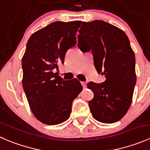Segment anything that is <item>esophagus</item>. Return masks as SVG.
<instances>
[{"mask_svg": "<svg viewBox=\"0 0 150 150\" xmlns=\"http://www.w3.org/2000/svg\"><path fill=\"white\" fill-rule=\"evenodd\" d=\"M81 84H82V86L83 88L86 87V82H81Z\"/></svg>", "mask_w": 150, "mask_h": 150, "instance_id": "obj_1", "label": "esophagus"}]
</instances>
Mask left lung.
I'll return each mask as SVG.
<instances>
[{"mask_svg":"<svg viewBox=\"0 0 150 150\" xmlns=\"http://www.w3.org/2000/svg\"><path fill=\"white\" fill-rule=\"evenodd\" d=\"M78 32V47L82 51L91 50L96 71L106 78L102 83L87 84L93 92L88 102L92 116L104 123L118 121L131 106L137 82L135 54L128 36L102 20L83 22Z\"/></svg>","mask_w":150,"mask_h":150,"instance_id":"8db88e82","label":"left lung"}]
</instances>
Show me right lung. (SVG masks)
<instances>
[{"mask_svg": "<svg viewBox=\"0 0 150 150\" xmlns=\"http://www.w3.org/2000/svg\"><path fill=\"white\" fill-rule=\"evenodd\" d=\"M81 25V21L53 22L33 33L27 43L22 60V86L33 115L44 124L67 120L72 102L83 90L75 78L64 81L53 72L77 43Z\"/></svg>", "mask_w": 150, "mask_h": 150, "instance_id": "1", "label": "right lung"}]
</instances>
